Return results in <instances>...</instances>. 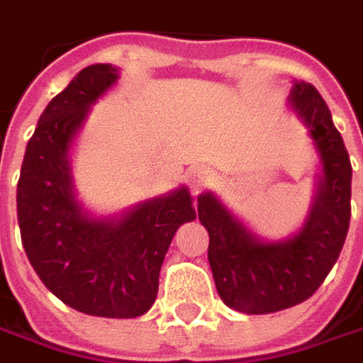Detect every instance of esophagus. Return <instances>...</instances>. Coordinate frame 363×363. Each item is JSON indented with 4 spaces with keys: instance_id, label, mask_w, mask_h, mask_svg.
Returning a JSON list of instances; mask_svg holds the SVG:
<instances>
[{
    "instance_id": "34e87169",
    "label": "esophagus",
    "mask_w": 363,
    "mask_h": 363,
    "mask_svg": "<svg viewBox=\"0 0 363 363\" xmlns=\"http://www.w3.org/2000/svg\"><path fill=\"white\" fill-rule=\"evenodd\" d=\"M211 181V170L209 168H205L201 164H197V166H191L189 170H186V182H189V186L193 189V191H199L203 189L207 182Z\"/></svg>"
}]
</instances>
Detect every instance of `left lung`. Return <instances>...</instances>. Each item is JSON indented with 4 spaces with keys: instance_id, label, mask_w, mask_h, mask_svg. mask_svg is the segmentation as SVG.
I'll return each instance as SVG.
<instances>
[{
    "instance_id": "left-lung-1",
    "label": "left lung",
    "mask_w": 363,
    "mask_h": 363,
    "mask_svg": "<svg viewBox=\"0 0 363 363\" xmlns=\"http://www.w3.org/2000/svg\"><path fill=\"white\" fill-rule=\"evenodd\" d=\"M288 104L318 156L314 195L300 230L284 240H263L216 193L197 197L218 294L225 306L245 314H269L308 300L337 263L350 230L352 162L329 106L306 82H294Z\"/></svg>"
}]
</instances>
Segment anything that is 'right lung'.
Instances as JSON below:
<instances>
[{"instance_id":"right-lung-1","label":"right lung","mask_w":363,"mask_h":363,"mask_svg":"<svg viewBox=\"0 0 363 363\" xmlns=\"http://www.w3.org/2000/svg\"><path fill=\"white\" fill-rule=\"evenodd\" d=\"M117 82L118 67L94 63L47 104L26 145L16 203L26 257L61 302L92 316L135 318L156 302L168 246L197 213L186 186L117 216H94L77 199L74 141Z\"/></svg>"}]
</instances>
